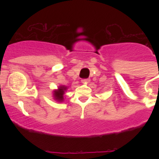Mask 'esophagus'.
<instances>
[{
  "label": "esophagus",
  "instance_id": "34e87169",
  "mask_svg": "<svg viewBox=\"0 0 159 159\" xmlns=\"http://www.w3.org/2000/svg\"><path fill=\"white\" fill-rule=\"evenodd\" d=\"M89 81L90 80L88 79H84V80H82V83H84V84H88Z\"/></svg>",
  "mask_w": 159,
  "mask_h": 159
}]
</instances>
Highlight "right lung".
Wrapping results in <instances>:
<instances>
[{
	"label": "right lung",
	"mask_w": 159,
	"mask_h": 159,
	"mask_svg": "<svg viewBox=\"0 0 159 159\" xmlns=\"http://www.w3.org/2000/svg\"><path fill=\"white\" fill-rule=\"evenodd\" d=\"M67 88L65 86H60L57 90H55L54 93H53V96L56 100L59 101V102H62L64 100V94L67 91Z\"/></svg>",
	"instance_id": "add662e5"
}]
</instances>
